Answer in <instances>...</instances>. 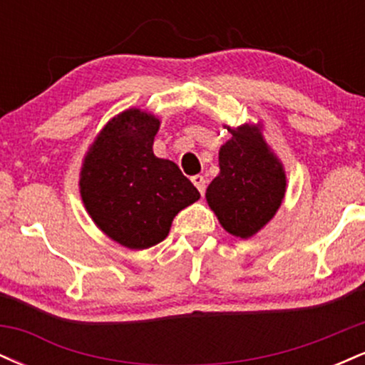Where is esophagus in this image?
I'll return each instance as SVG.
<instances>
[{"label": "esophagus", "mask_w": 365, "mask_h": 365, "mask_svg": "<svg viewBox=\"0 0 365 365\" xmlns=\"http://www.w3.org/2000/svg\"><path fill=\"white\" fill-rule=\"evenodd\" d=\"M190 180H192V183L197 187V190L200 192V195H204V192H206V180H204L202 175H194Z\"/></svg>", "instance_id": "1"}]
</instances>
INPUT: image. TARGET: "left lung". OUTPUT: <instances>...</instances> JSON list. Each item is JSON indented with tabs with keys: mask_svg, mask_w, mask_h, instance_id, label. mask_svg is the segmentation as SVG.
<instances>
[{
	"mask_svg": "<svg viewBox=\"0 0 365 365\" xmlns=\"http://www.w3.org/2000/svg\"><path fill=\"white\" fill-rule=\"evenodd\" d=\"M223 127L232 139L220 148V175L209 183L206 200L230 235L250 238L282 207L287 173L264 139L261 123Z\"/></svg>",
	"mask_w": 365,
	"mask_h": 365,
	"instance_id": "8db88e82",
	"label": "left lung"
}]
</instances>
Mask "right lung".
<instances>
[{
	"mask_svg": "<svg viewBox=\"0 0 365 365\" xmlns=\"http://www.w3.org/2000/svg\"><path fill=\"white\" fill-rule=\"evenodd\" d=\"M159 125L153 113L128 108L104 125L82 161L78 190L87 215L132 250L165 240L173 217L200 199L173 161L154 154Z\"/></svg>",
	"mask_w": 365,
	"mask_h": 365,
	"instance_id": "1",
	"label": "right lung"
}]
</instances>
